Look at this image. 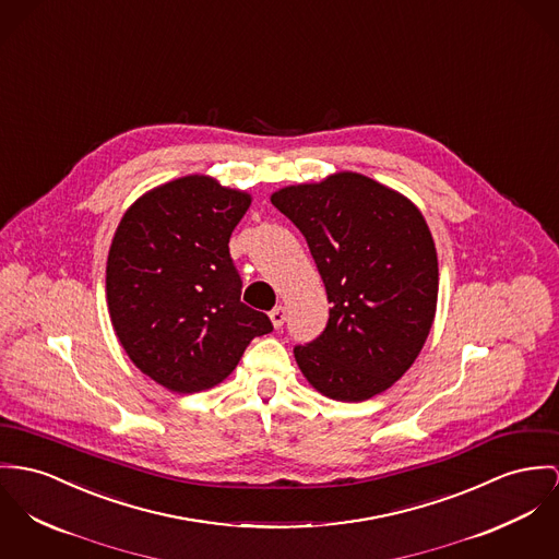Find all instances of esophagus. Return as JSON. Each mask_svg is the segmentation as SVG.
<instances>
[{
    "instance_id": "esophagus-1",
    "label": "esophagus",
    "mask_w": 559,
    "mask_h": 559,
    "mask_svg": "<svg viewBox=\"0 0 559 559\" xmlns=\"http://www.w3.org/2000/svg\"><path fill=\"white\" fill-rule=\"evenodd\" d=\"M285 319H287V308L285 306H274L270 310V321H272L274 328H281L285 323Z\"/></svg>"
}]
</instances>
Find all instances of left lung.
I'll use <instances>...</instances> for the list:
<instances>
[{
  "label": "left lung",
  "instance_id": "left-lung-1",
  "mask_svg": "<svg viewBox=\"0 0 559 559\" xmlns=\"http://www.w3.org/2000/svg\"><path fill=\"white\" fill-rule=\"evenodd\" d=\"M270 200L304 234L332 301L323 334L294 348L301 374L341 402L383 393L415 364L436 314L438 258L421 211L357 173Z\"/></svg>",
  "mask_w": 559,
  "mask_h": 559
}]
</instances>
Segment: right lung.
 Instances as JSON below:
<instances>
[{
  "mask_svg": "<svg viewBox=\"0 0 559 559\" xmlns=\"http://www.w3.org/2000/svg\"><path fill=\"white\" fill-rule=\"evenodd\" d=\"M251 206L247 191L204 174L174 178L138 198L106 263L115 334L155 383L195 393L225 381L267 314L240 301L229 236Z\"/></svg>",
  "mask_w": 559,
  "mask_h": 559,
  "instance_id": "add662e5",
  "label": "right lung"
}]
</instances>
